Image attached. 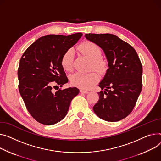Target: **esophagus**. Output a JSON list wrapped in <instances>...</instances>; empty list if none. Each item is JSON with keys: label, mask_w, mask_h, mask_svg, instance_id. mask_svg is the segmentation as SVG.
Returning <instances> with one entry per match:
<instances>
[{"label": "esophagus", "mask_w": 161, "mask_h": 161, "mask_svg": "<svg viewBox=\"0 0 161 161\" xmlns=\"http://www.w3.org/2000/svg\"><path fill=\"white\" fill-rule=\"evenodd\" d=\"M80 92L85 93V94H88V93H89V91H85V90H83V89H80Z\"/></svg>", "instance_id": "34e87169"}]
</instances>
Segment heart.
Masks as SVG:
<instances>
[{"label": "heart", "instance_id": "b5f03b06", "mask_svg": "<svg viewBox=\"0 0 161 161\" xmlns=\"http://www.w3.org/2000/svg\"><path fill=\"white\" fill-rule=\"evenodd\" d=\"M80 50L91 61L94 70L102 73L106 69V63L101 59L102 52L98 46L91 41H85L79 47ZM74 50L70 48L67 50L61 58V65L64 70L70 71L72 69ZM71 84L83 89L90 88L98 80V76L94 72L87 73L74 72L69 76Z\"/></svg>", "mask_w": 161, "mask_h": 161}]
</instances>
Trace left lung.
Segmentation results:
<instances>
[{
  "instance_id": "left-lung-1",
  "label": "left lung",
  "mask_w": 161,
  "mask_h": 161,
  "mask_svg": "<svg viewBox=\"0 0 161 161\" xmlns=\"http://www.w3.org/2000/svg\"><path fill=\"white\" fill-rule=\"evenodd\" d=\"M85 38L100 47L108 69L98 86L99 100L95 114L108 122L119 121L129 115L142 90V66L135 50L115 35L87 34Z\"/></svg>"
}]
</instances>
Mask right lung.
<instances>
[{"label":"right lung","mask_w":161,"mask_h":161,"mask_svg":"<svg viewBox=\"0 0 161 161\" xmlns=\"http://www.w3.org/2000/svg\"><path fill=\"white\" fill-rule=\"evenodd\" d=\"M82 35L42 36L31 44L20 58L19 92L30 114L42 124L53 125L63 120L72 100L80 92L76 87L53 92L52 86L58 85L61 87L69 81L61 58Z\"/></svg>","instance_id":"1"}]
</instances>
